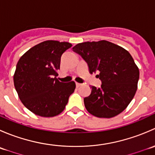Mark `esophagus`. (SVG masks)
Returning a JSON list of instances; mask_svg holds the SVG:
<instances>
[{"label": "esophagus", "mask_w": 155, "mask_h": 155, "mask_svg": "<svg viewBox=\"0 0 155 155\" xmlns=\"http://www.w3.org/2000/svg\"><path fill=\"white\" fill-rule=\"evenodd\" d=\"M81 85H82V84H81V83H78V82H76V87H77L80 86Z\"/></svg>", "instance_id": "34e87169"}]
</instances>
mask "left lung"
Instances as JSON below:
<instances>
[{"label": "left lung", "instance_id": "left-lung-1", "mask_svg": "<svg viewBox=\"0 0 155 155\" xmlns=\"http://www.w3.org/2000/svg\"><path fill=\"white\" fill-rule=\"evenodd\" d=\"M86 61L91 73L99 72L101 87L91 86L84 98L87 112L98 118H112L129 105L137 90L140 71L127 50L107 40L85 42L73 47Z\"/></svg>", "mask_w": 155, "mask_h": 155}]
</instances>
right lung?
<instances>
[{
  "instance_id": "right-lung-1",
  "label": "right lung",
  "mask_w": 155,
  "mask_h": 155,
  "mask_svg": "<svg viewBox=\"0 0 155 155\" xmlns=\"http://www.w3.org/2000/svg\"><path fill=\"white\" fill-rule=\"evenodd\" d=\"M71 46L68 42L46 40L30 48L18 60L14 86L21 103L35 115L55 116L68 104L76 84L61 82L56 76L62 54Z\"/></svg>"
}]
</instances>
